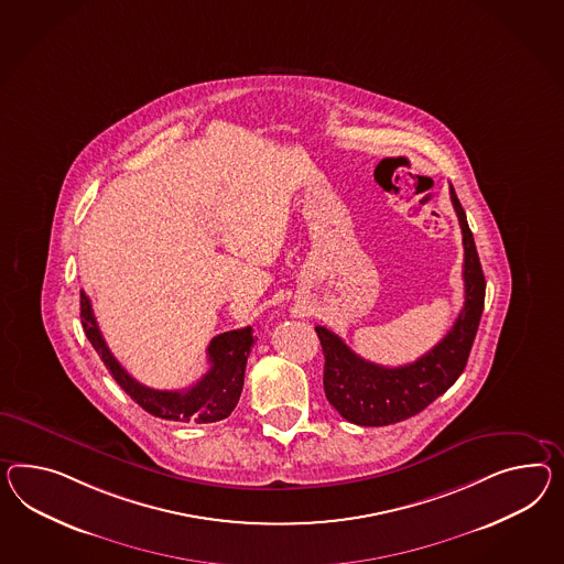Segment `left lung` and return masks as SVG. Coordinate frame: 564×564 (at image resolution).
<instances>
[{"mask_svg": "<svg viewBox=\"0 0 564 564\" xmlns=\"http://www.w3.org/2000/svg\"><path fill=\"white\" fill-rule=\"evenodd\" d=\"M449 198L463 229L464 306L454 327L437 346L413 364L387 368L360 358L327 327H315L325 356V397L341 417L356 425L380 427L413 417L444 394L464 372L477 337L487 284L475 237L452 186Z\"/></svg>", "mask_w": 564, "mask_h": 564, "instance_id": "obj_1", "label": "left lung"}]
</instances>
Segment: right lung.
Segmentation results:
<instances>
[{"mask_svg": "<svg viewBox=\"0 0 564 564\" xmlns=\"http://www.w3.org/2000/svg\"><path fill=\"white\" fill-rule=\"evenodd\" d=\"M82 325L89 344L98 351L101 361L110 370L118 387L129 394L130 399L147 413L170 421L182 423H213L229 417L232 409L239 403L243 380H246L247 356L253 346V329L243 327L235 332L220 333L208 346V372L186 390L149 389L134 380L120 366L112 351L101 337L98 321L94 317L91 303L82 290Z\"/></svg>", "mask_w": 564, "mask_h": 564, "instance_id": "add662e5", "label": "right lung"}]
</instances>
